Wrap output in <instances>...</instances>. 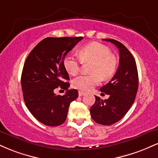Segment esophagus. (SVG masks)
<instances>
[{"label":"esophagus","mask_w":158,"mask_h":158,"mask_svg":"<svg viewBox=\"0 0 158 158\" xmlns=\"http://www.w3.org/2000/svg\"><path fill=\"white\" fill-rule=\"evenodd\" d=\"M84 95H85V92L79 90V97H82V96H84Z\"/></svg>","instance_id":"obj_1"}]
</instances>
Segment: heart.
I'll return each instance as SVG.
<instances>
[{"label": "heart", "instance_id": "obj_1", "mask_svg": "<svg viewBox=\"0 0 158 158\" xmlns=\"http://www.w3.org/2000/svg\"><path fill=\"white\" fill-rule=\"evenodd\" d=\"M79 57L68 53L63 59L65 70L70 75H75L79 71L81 61H92L89 75H79L72 81L73 88L82 91H88L98 85L102 79H108L115 73L117 68V59L111 53L110 48L99 42H91L79 50ZM81 59L80 60V59Z\"/></svg>", "mask_w": 158, "mask_h": 158}]
</instances>
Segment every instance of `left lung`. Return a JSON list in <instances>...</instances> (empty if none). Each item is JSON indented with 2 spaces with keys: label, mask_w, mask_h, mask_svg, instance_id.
Returning a JSON list of instances; mask_svg holds the SVG:
<instances>
[{
  "label": "left lung",
  "mask_w": 158,
  "mask_h": 158,
  "mask_svg": "<svg viewBox=\"0 0 158 158\" xmlns=\"http://www.w3.org/2000/svg\"><path fill=\"white\" fill-rule=\"evenodd\" d=\"M119 49V64L117 72L108 83L100 88L109 98L102 100L95 96V103L90 110L96 123L110 126L118 122L133 105L138 89V73L132 54L118 41L106 39Z\"/></svg>",
  "instance_id": "obj_1"
}]
</instances>
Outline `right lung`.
<instances>
[{
	"label": "right lung",
	"instance_id": "1",
	"mask_svg": "<svg viewBox=\"0 0 158 158\" xmlns=\"http://www.w3.org/2000/svg\"><path fill=\"white\" fill-rule=\"evenodd\" d=\"M83 37L46 38L27 56L21 74L23 99L30 113L48 126H60L66 120L70 102L78 97L76 89L68 90L69 75L63 65L64 56ZM58 86L66 90L56 95Z\"/></svg>",
	"mask_w": 158,
	"mask_h": 158
}]
</instances>
